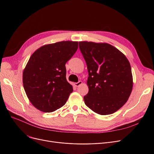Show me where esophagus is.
<instances>
[{
    "mask_svg": "<svg viewBox=\"0 0 154 154\" xmlns=\"http://www.w3.org/2000/svg\"><path fill=\"white\" fill-rule=\"evenodd\" d=\"M81 84H82V81H79L78 82L74 83V85H75L76 87H78V86H80Z\"/></svg>",
    "mask_w": 154,
    "mask_h": 154,
    "instance_id": "1",
    "label": "esophagus"
}]
</instances>
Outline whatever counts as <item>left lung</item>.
Masks as SVG:
<instances>
[{"label":"left lung","mask_w":154,"mask_h":154,"mask_svg":"<svg viewBox=\"0 0 154 154\" xmlns=\"http://www.w3.org/2000/svg\"><path fill=\"white\" fill-rule=\"evenodd\" d=\"M87 66L88 94L85 105L100 115L114 113L131 94L133 78L130 64L125 56L106 43L79 42Z\"/></svg>","instance_id":"obj_1"}]
</instances>
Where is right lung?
I'll return each mask as SVG.
<instances>
[{"label":"right lung","instance_id":"1","mask_svg":"<svg viewBox=\"0 0 154 154\" xmlns=\"http://www.w3.org/2000/svg\"><path fill=\"white\" fill-rule=\"evenodd\" d=\"M78 45V42H59L42 46L31 56L23 71V85L37 109L51 112L66 104L73 91L66 80V63Z\"/></svg>","mask_w":154,"mask_h":154}]
</instances>
